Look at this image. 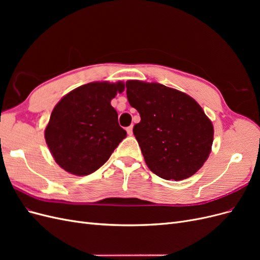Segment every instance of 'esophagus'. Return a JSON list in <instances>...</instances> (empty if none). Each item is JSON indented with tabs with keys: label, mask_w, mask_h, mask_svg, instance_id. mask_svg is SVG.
Segmentation results:
<instances>
[{
	"label": "esophagus",
	"mask_w": 260,
	"mask_h": 260,
	"mask_svg": "<svg viewBox=\"0 0 260 260\" xmlns=\"http://www.w3.org/2000/svg\"><path fill=\"white\" fill-rule=\"evenodd\" d=\"M132 130H133L132 125H130V127H128V128H127V133H128L129 136H132V133H133V131H132Z\"/></svg>",
	"instance_id": "34e87169"
}]
</instances>
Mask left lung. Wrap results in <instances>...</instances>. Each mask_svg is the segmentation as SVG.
<instances>
[{
  "label": "left lung",
  "mask_w": 260,
  "mask_h": 260,
  "mask_svg": "<svg viewBox=\"0 0 260 260\" xmlns=\"http://www.w3.org/2000/svg\"><path fill=\"white\" fill-rule=\"evenodd\" d=\"M125 88L141 117L133 135L149 170L176 181L198 172L214 141V127L198 102L160 83L129 80Z\"/></svg>",
  "instance_id": "obj_1"
}]
</instances>
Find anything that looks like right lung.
Wrapping results in <instances>:
<instances>
[{
    "label": "right lung",
    "instance_id": "obj_1",
    "mask_svg": "<svg viewBox=\"0 0 260 260\" xmlns=\"http://www.w3.org/2000/svg\"><path fill=\"white\" fill-rule=\"evenodd\" d=\"M123 90L121 81L91 82L69 92L54 107L44 137L62 169L76 176L92 174L127 137L111 105Z\"/></svg>",
    "mask_w": 260,
    "mask_h": 260
}]
</instances>
